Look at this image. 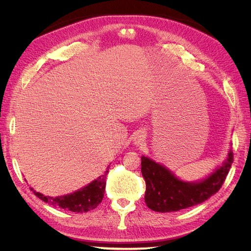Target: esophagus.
<instances>
[{"mask_svg": "<svg viewBox=\"0 0 251 251\" xmlns=\"http://www.w3.org/2000/svg\"><path fill=\"white\" fill-rule=\"evenodd\" d=\"M144 138H146V137H144V135L142 133H138V134H136L134 141H135V143H140L144 140Z\"/></svg>", "mask_w": 251, "mask_h": 251, "instance_id": "34e87169", "label": "esophagus"}]
</instances>
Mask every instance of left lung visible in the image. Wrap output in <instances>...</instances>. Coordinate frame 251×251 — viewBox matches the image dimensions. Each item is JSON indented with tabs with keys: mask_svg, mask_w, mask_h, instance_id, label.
<instances>
[{
	"mask_svg": "<svg viewBox=\"0 0 251 251\" xmlns=\"http://www.w3.org/2000/svg\"><path fill=\"white\" fill-rule=\"evenodd\" d=\"M232 161L233 154L230 151L223 165L206 179L198 183H186L164 166L142 156L141 173L147 185L144 196L147 206L158 212H171L204 202L222 187Z\"/></svg>",
	"mask_w": 251,
	"mask_h": 251,
	"instance_id": "left-lung-1",
	"label": "left lung"
}]
</instances>
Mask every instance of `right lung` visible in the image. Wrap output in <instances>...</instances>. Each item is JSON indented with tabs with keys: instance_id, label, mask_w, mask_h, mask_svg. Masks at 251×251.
I'll list each match as a JSON object with an SVG mask.
<instances>
[{
	"instance_id": "right-lung-1",
	"label": "right lung",
	"mask_w": 251,
	"mask_h": 251,
	"mask_svg": "<svg viewBox=\"0 0 251 251\" xmlns=\"http://www.w3.org/2000/svg\"><path fill=\"white\" fill-rule=\"evenodd\" d=\"M108 173L109 169L104 172L102 176L98 177L80 191L64 197L53 198V197H47L37 193L33 191L32 188L31 191H33V194L36 197H39L41 200L49 203L54 207H59L74 212H87L96 208L97 205L102 201L105 189V178H107Z\"/></svg>"
}]
</instances>
